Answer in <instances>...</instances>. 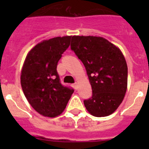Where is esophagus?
<instances>
[{
	"mask_svg": "<svg viewBox=\"0 0 149 149\" xmlns=\"http://www.w3.org/2000/svg\"><path fill=\"white\" fill-rule=\"evenodd\" d=\"M73 86H74V88L76 90H77V83H74V84H73Z\"/></svg>",
	"mask_w": 149,
	"mask_h": 149,
	"instance_id": "34e87169",
	"label": "esophagus"
}]
</instances>
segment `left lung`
I'll use <instances>...</instances> for the list:
<instances>
[{"instance_id": "left-lung-1", "label": "left lung", "mask_w": 149, "mask_h": 149, "mask_svg": "<svg viewBox=\"0 0 149 149\" xmlns=\"http://www.w3.org/2000/svg\"><path fill=\"white\" fill-rule=\"evenodd\" d=\"M71 50L85 66L93 95L84 101L96 117L112 114L120 105L127 85V66L123 54L108 40L97 36L72 37Z\"/></svg>"}]
</instances>
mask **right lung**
<instances>
[{"instance_id":"obj_1","label":"right lung","mask_w":149,"mask_h":149,"mask_svg":"<svg viewBox=\"0 0 149 149\" xmlns=\"http://www.w3.org/2000/svg\"><path fill=\"white\" fill-rule=\"evenodd\" d=\"M71 37H55L39 43L29 52L24 63L22 90L33 108L44 116L61 114L74 93L72 87L61 84L56 71Z\"/></svg>"}]
</instances>
